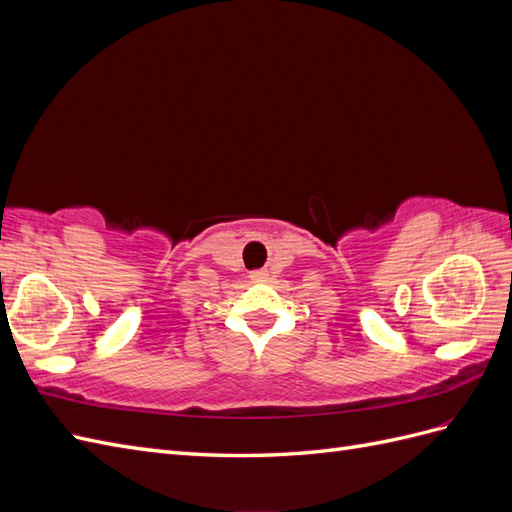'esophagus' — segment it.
Here are the masks:
<instances>
[{"instance_id":"34e87169","label":"esophagus","mask_w":512,"mask_h":512,"mask_svg":"<svg viewBox=\"0 0 512 512\" xmlns=\"http://www.w3.org/2000/svg\"><path fill=\"white\" fill-rule=\"evenodd\" d=\"M252 280H254V282H267V280H269V273H267L265 269L254 271V273H252Z\"/></svg>"}]
</instances>
